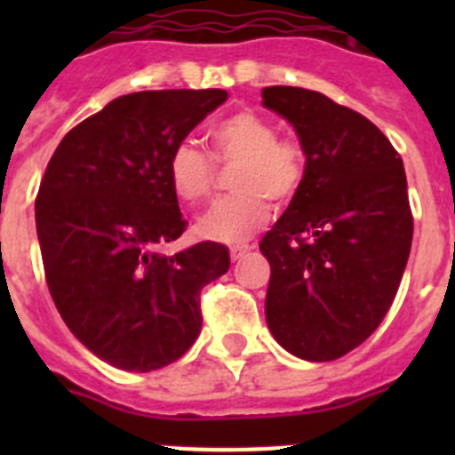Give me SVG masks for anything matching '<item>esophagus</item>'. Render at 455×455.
Segmentation results:
<instances>
[{"instance_id":"esophagus-1","label":"esophagus","mask_w":455,"mask_h":455,"mask_svg":"<svg viewBox=\"0 0 455 455\" xmlns=\"http://www.w3.org/2000/svg\"><path fill=\"white\" fill-rule=\"evenodd\" d=\"M248 251H251V246H248V243H236V246L230 248V257L236 262V259H241V257H246Z\"/></svg>"}]
</instances>
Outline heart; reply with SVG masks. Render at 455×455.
Listing matches in <instances>:
<instances>
[{
  "instance_id": "obj_1",
  "label": "heart",
  "mask_w": 455,
  "mask_h": 455,
  "mask_svg": "<svg viewBox=\"0 0 455 455\" xmlns=\"http://www.w3.org/2000/svg\"><path fill=\"white\" fill-rule=\"evenodd\" d=\"M214 159L236 166L230 187L235 196L214 204L200 219V235L216 241L248 239L271 219L273 203L291 200L305 180V150L296 139L277 136L275 124L255 111H236L209 132ZM168 180L182 203L212 198L219 172L214 162L188 140L172 148Z\"/></svg>"
}]
</instances>
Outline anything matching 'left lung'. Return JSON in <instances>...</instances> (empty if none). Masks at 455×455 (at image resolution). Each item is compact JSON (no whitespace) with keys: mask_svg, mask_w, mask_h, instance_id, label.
I'll return each instance as SVG.
<instances>
[{"mask_svg":"<svg viewBox=\"0 0 455 455\" xmlns=\"http://www.w3.org/2000/svg\"><path fill=\"white\" fill-rule=\"evenodd\" d=\"M296 127L305 180L259 251L271 264L267 323L291 355L331 363L387 315L412 246L403 162L371 120L323 92L268 86Z\"/></svg>","mask_w":455,"mask_h":455,"instance_id":"left-lung-1","label":"left lung"}]
</instances>
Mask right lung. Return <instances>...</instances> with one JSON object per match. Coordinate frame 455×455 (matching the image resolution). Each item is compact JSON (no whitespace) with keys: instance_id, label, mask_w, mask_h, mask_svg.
<instances>
[{"instance_id":"add662e5","label":"right lung","mask_w":455,"mask_h":455,"mask_svg":"<svg viewBox=\"0 0 455 455\" xmlns=\"http://www.w3.org/2000/svg\"><path fill=\"white\" fill-rule=\"evenodd\" d=\"M225 100L220 88L116 98L63 136L40 180L52 300L88 351L124 371L180 360L203 328L200 291L230 268L216 241L159 252L187 230L168 180L172 148Z\"/></svg>"}]
</instances>
